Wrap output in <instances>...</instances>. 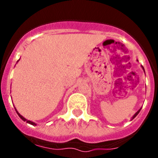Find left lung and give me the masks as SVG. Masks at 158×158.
Here are the masks:
<instances>
[{"instance_id":"8db88e82","label":"left lung","mask_w":158,"mask_h":158,"mask_svg":"<svg viewBox=\"0 0 158 158\" xmlns=\"http://www.w3.org/2000/svg\"><path fill=\"white\" fill-rule=\"evenodd\" d=\"M143 67V66H142ZM143 70H144V69H143ZM140 110H141V109H139V110H138V111H137V112H136V113H135V115H134V116H133V118H135V116H136V115H138V114H139V111H140Z\"/></svg>"}]
</instances>
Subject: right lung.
<instances>
[{"label":"right lung","instance_id":"1","mask_svg":"<svg viewBox=\"0 0 158 158\" xmlns=\"http://www.w3.org/2000/svg\"><path fill=\"white\" fill-rule=\"evenodd\" d=\"M16 112H17V114H18L19 115V117L21 118V119H22V120H24V121H26V122H28V123H29V124H31V125H36L35 123H33V122H32V121H30V120H26L25 118L24 117H23V116H22V115H20V114H19V113L18 112V111H17V110H16Z\"/></svg>","mask_w":158,"mask_h":158}]
</instances>
